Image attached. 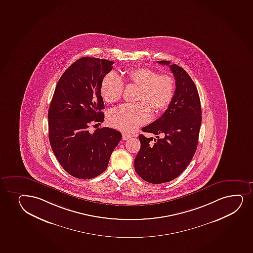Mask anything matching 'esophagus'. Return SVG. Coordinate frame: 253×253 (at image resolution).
Segmentation results:
<instances>
[{"mask_svg": "<svg viewBox=\"0 0 253 253\" xmlns=\"http://www.w3.org/2000/svg\"><path fill=\"white\" fill-rule=\"evenodd\" d=\"M131 137H132V136H131V134L126 133V132H123V133H122V139L123 140L129 139V138Z\"/></svg>", "mask_w": 253, "mask_h": 253, "instance_id": "obj_1", "label": "esophagus"}]
</instances>
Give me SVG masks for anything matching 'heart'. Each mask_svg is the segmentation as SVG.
Masks as SVG:
<instances>
[{"label":"heart","mask_w":253,"mask_h":253,"mask_svg":"<svg viewBox=\"0 0 253 253\" xmlns=\"http://www.w3.org/2000/svg\"><path fill=\"white\" fill-rule=\"evenodd\" d=\"M128 79L139 86L137 99L135 104H124L111 111L108 121L114 127L123 131H132L140 126L149 122L152 112L149 105L155 111L168 107L174 93V82L168 75L159 73L146 67L129 70ZM124 82L115 72L108 73L102 80L100 93L108 103H115L122 98Z\"/></svg>","instance_id":"obj_1"}]
</instances>
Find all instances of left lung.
<instances>
[{"label":"left lung","mask_w":253,"mask_h":253,"mask_svg":"<svg viewBox=\"0 0 253 253\" xmlns=\"http://www.w3.org/2000/svg\"><path fill=\"white\" fill-rule=\"evenodd\" d=\"M158 63L169 66L174 74V97L159 119L142 127V131L156 135L158 139L153 141V137L140 134L141 148L134 160L137 174L153 184L168 182L184 171L198 148L202 122L199 94L191 77L169 61Z\"/></svg>","instance_id":"obj_1"}]
</instances>
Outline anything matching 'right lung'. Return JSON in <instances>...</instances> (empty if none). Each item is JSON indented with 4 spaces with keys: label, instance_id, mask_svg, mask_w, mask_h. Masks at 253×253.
<instances>
[{
    "label": "right lung",
    "instance_id": "obj_1",
    "mask_svg": "<svg viewBox=\"0 0 253 253\" xmlns=\"http://www.w3.org/2000/svg\"><path fill=\"white\" fill-rule=\"evenodd\" d=\"M114 63L80 58L65 71L55 87L48 111L49 143L62 168L73 177L92 179L105 171L122 140V133L113 128L88 131L90 125L104 122L100 85Z\"/></svg>",
    "mask_w": 253,
    "mask_h": 253
}]
</instances>
